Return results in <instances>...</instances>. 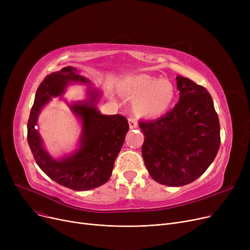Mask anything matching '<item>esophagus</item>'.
I'll list each match as a JSON object with an SVG mask.
<instances>
[{
	"label": "esophagus",
	"instance_id": "1",
	"mask_svg": "<svg viewBox=\"0 0 250 250\" xmlns=\"http://www.w3.org/2000/svg\"><path fill=\"white\" fill-rule=\"evenodd\" d=\"M128 125H129V128H136L138 127V122L135 120V118H128Z\"/></svg>",
	"mask_w": 250,
	"mask_h": 250
}]
</instances>
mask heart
<instances>
[{
    "mask_svg": "<svg viewBox=\"0 0 250 250\" xmlns=\"http://www.w3.org/2000/svg\"><path fill=\"white\" fill-rule=\"evenodd\" d=\"M122 92L135 100L134 107L138 114L150 118L166 113L175 96L174 87L169 81L146 74L126 78L122 83Z\"/></svg>",
    "mask_w": 250,
    "mask_h": 250,
    "instance_id": "b5f03b06",
    "label": "heart"
}]
</instances>
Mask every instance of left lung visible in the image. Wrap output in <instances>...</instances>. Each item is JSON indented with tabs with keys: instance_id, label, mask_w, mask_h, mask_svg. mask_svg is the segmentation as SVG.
<instances>
[{
	"instance_id": "left-lung-1",
	"label": "left lung",
	"mask_w": 250,
	"mask_h": 250,
	"mask_svg": "<svg viewBox=\"0 0 250 250\" xmlns=\"http://www.w3.org/2000/svg\"><path fill=\"white\" fill-rule=\"evenodd\" d=\"M179 101L156 121L140 122L145 136L144 162L151 177L168 187L199 178L220 148V124L213 99L203 86L177 76Z\"/></svg>"
}]
</instances>
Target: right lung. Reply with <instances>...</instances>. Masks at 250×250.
Segmentation results:
<instances>
[{"mask_svg":"<svg viewBox=\"0 0 250 250\" xmlns=\"http://www.w3.org/2000/svg\"><path fill=\"white\" fill-rule=\"evenodd\" d=\"M72 84L92 85L89 79L70 65L46 76L39 85L27 124V141L37 165L49 178L74 190H89L109 179L129 127L121 114H101L97 103L102 92L88 87L84 100L69 103L62 99L81 125L77 148L61 158L52 157L36 128L38 116L52 98L62 96Z\"/></svg>","mask_w":250,"mask_h":250,"instance_id":"obj_1","label":"right lung"}]
</instances>
